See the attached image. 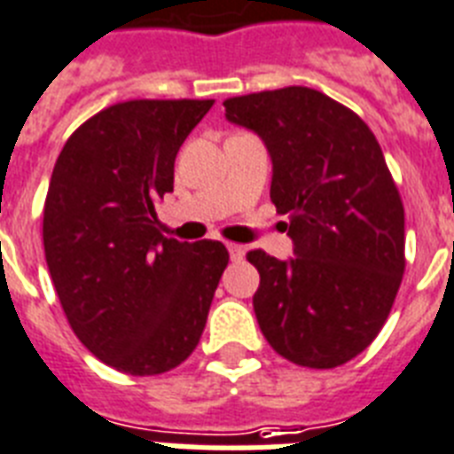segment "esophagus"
<instances>
[{
  "label": "esophagus",
  "mask_w": 454,
  "mask_h": 454,
  "mask_svg": "<svg viewBox=\"0 0 454 454\" xmlns=\"http://www.w3.org/2000/svg\"><path fill=\"white\" fill-rule=\"evenodd\" d=\"M227 250H230V257L237 262V260H241L244 257V246H239V244H227Z\"/></svg>",
  "instance_id": "obj_1"
}]
</instances>
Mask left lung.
I'll use <instances>...</instances> for the list:
<instances>
[{
    "mask_svg": "<svg viewBox=\"0 0 454 454\" xmlns=\"http://www.w3.org/2000/svg\"><path fill=\"white\" fill-rule=\"evenodd\" d=\"M223 105L267 145L271 204L288 215L295 253L286 262L246 255L260 271V330L297 365L347 364L382 330L405 270L403 201L382 147L356 112L307 86Z\"/></svg>",
    "mask_w": 454,
    "mask_h": 454,
    "instance_id": "left-lung-1",
    "label": "left lung"
}]
</instances>
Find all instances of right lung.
Returning <instances> with one entry per match:
<instances>
[{
    "label": "right lung",
    "mask_w": 454,
    "mask_h": 454,
    "mask_svg": "<svg viewBox=\"0 0 454 454\" xmlns=\"http://www.w3.org/2000/svg\"><path fill=\"white\" fill-rule=\"evenodd\" d=\"M213 100H129L65 143L43 204V253L79 342L121 372L159 375L197 349L230 253L159 230L180 145Z\"/></svg>",
    "instance_id": "1"
}]
</instances>
